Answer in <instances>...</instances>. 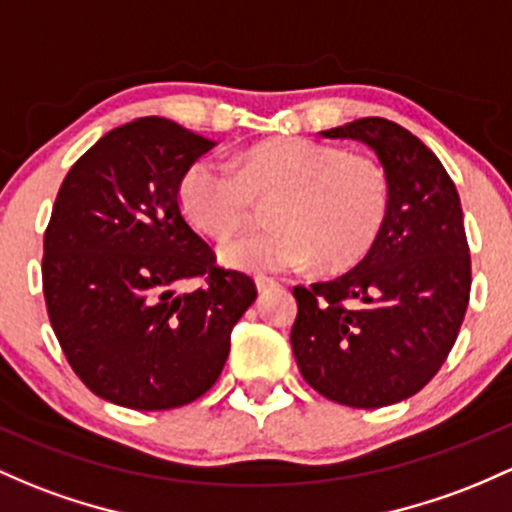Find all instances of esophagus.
<instances>
[{
	"instance_id": "obj_1",
	"label": "esophagus",
	"mask_w": 512,
	"mask_h": 512,
	"mask_svg": "<svg viewBox=\"0 0 512 512\" xmlns=\"http://www.w3.org/2000/svg\"><path fill=\"white\" fill-rule=\"evenodd\" d=\"M255 286H257V291H260V294H267V291H272V289H277V282H274L272 277H255Z\"/></svg>"
}]
</instances>
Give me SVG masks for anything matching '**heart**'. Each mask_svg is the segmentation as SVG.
<instances>
[{
    "instance_id": "b5f03b06",
    "label": "heart",
    "mask_w": 512,
    "mask_h": 512,
    "mask_svg": "<svg viewBox=\"0 0 512 512\" xmlns=\"http://www.w3.org/2000/svg\"><path fill=\"white\" fill-rule=\"evenodd\" d=\"M255 196H277L272 228L245 230L218 250L223 265L255 274L291 272L311 257L342 269L372 250L389 206L386 174L374 160L308 138H277L245 150L238 170L199 157L179 179L177 199L196 230L223 238Z\"/></svg>"
}]
</instances>
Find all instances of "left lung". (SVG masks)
<instances>
[{
    "instance_id": "1",
    "label": "left lung",
    "mask_w": 512,
    "mask_h": 512,
    "mask_svg": "<svg viewBox=\"0 0 512 512\" xmlns=\"http://www.w3.org/2000/svg\"><path fill=\"white\" fill-rule=\"evenodd\" d=\"M379 157L389 206L372 250L330 282L294 286L291 328L299 372L320 396L350 408L406 401L440 372L471 289L459 194L425 143L369 116L320 131Z\"/></svg>"
}]
</instances>
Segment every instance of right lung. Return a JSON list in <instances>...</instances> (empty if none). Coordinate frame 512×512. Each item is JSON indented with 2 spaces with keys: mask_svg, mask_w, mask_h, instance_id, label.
I'll return each instance as SVG.
<instances>
[{
  "mask_svg": "<svg viewBox=\"0 0 512 512\" xmlns=\"http://www.w3.org/2000/svg\"><path fill=\"white\" fill-rule=\"evenodd\" d=\"M213 145L145 116L99 138L60 184L43 238L50 325L84 386L116 406L167 411L204 396L257 299L179 209V179ZM196 276L205 286L179 295Z\"/></svg>",
  "mask_w": 512,
  "mask_h": 512,
  "instance_id": "add662e5",
  "label": "right lung"
}]
</instances>
